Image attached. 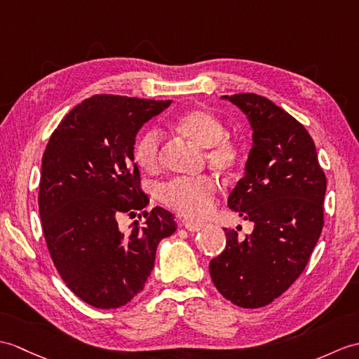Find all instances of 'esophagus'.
<instances>
[{
    "instance_id": "esophagus-1",
    "label": "esophagus",
    "mask_w": 359,
    "mask_h": 359,
    "mask_svg": "<svg viewBox=\"0 0 359 359\" xmlns=\"http://www.w3.org/2000/svg\"><path fill=\"white\" fill-rule=\"evenodd\" d=\"M183 226H185V229H188L189 232H197L203 228L202 223H196V222H189V220H183L182 222Z\"/></svg>"
}]
</instances>
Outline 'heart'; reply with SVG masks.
<instances>
[{
	"label": "heart",
	"instance_id": "heart-1",
	"mask_svg": "<svg viewBox=\"0 0 359 359\" xmlns=\"http://www.w3.org/2000/svg\"><path fill=\"white\" fill-rule=\"evenodd\" d=\"M174 128L182 136L205 148L208 165L222 174H232L241 162V145L224 136V125L217 116L203 108H193L174 121ZM135 161L147 172L159 171L162 163V136L147 130L135 145ZM217 194V182L210 174L197 177H174L156 188L159 202L188 219H203L211 212Z\"/></svg>",
	"mask_w": 359,
	"mask_h": 359
}]
</instances>
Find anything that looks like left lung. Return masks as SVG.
I'll list each match as a JSON object with an SVG mask.
<instances>
[{"mask_svg": "<svg viewBox=\"0 0 359 359\" xmlns=\"http://www.w3.org/2000/svg\"><path fill=\"white\" fill-rule=\"evenodd\" d=\"M224 97L254 130L245 177L228 198L254 231L241 240L224 229L226 246L210 262V273L231 303L257 309L292 286L309 262L324 224L326 174L311 135L283 108L255 93Z\"/></svg>", "mask_w": 359, "mask_h": 359, "instance_id": "1", "label": "left lung"}]
</instances>
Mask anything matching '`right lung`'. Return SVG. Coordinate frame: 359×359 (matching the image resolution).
Wrapping results in <instances>:
<instances>
[{
    "label": "right lung",
    "mask_w": 359,
    "mask_h": 359,
    "mask_svg": "<svg viewBox=\"0 0 359 359\" xmlns=\"http://www.w3.org/2000/svg\"><path fill=\"white\" fill-rule=\"evenodd\" d=\"M170 104L91 96L60 122L43 154L38 205L47 249L72 292L97 309L131 302L154 268L159 241L177 229L161 206L144 211L145 222L128 234L118 224L149 202L135 162L136 135Z\"/></svg>",
    "instance_id": "right-lung-1"
}]
</instances>
